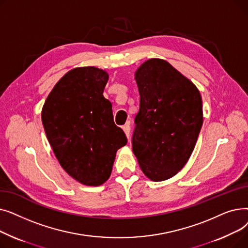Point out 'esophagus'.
<instances>
[{"instance_id":"34e87169","label":"esophagus","mask_w":248,"mask_h":248,"mask_svg":"<svg viewBox=\"0 0 248 248\" xmlns=\"http://www.w3.org/2000/svg\"><path fill=\"white\" fill-rule=\"evenodd\" d=\"M123 129H124V134H125L126 138L129 139V136H131V127H129V122H127V123L123 126Z\"/></svg>"}]
</instances>
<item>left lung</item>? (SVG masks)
<instances>
[{"label":"left lung","mask_w":248,"mask_h":248,"mask_svg":"<svg viewBox=\"0 0 248 248\" xmlns=\"http://www.w3.org/2000/svg\"><path fill=\"white\" fill-rule=\"evenodd\" d=\"M140 110L135 117L133 152L144 174L160 182L185 166L203 124L202 98L188 78L162 59L136 72Z\"/></svg>","instance_id":"left-lung-1"}]
</instances>
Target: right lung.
<instances>
[{"mask_svg": "<svg viewBox=\"0 0 248 248\" xmlns=\"http://www.w3.org/2000/svg\"><path fill=\"white\" fill-rule=\"evenodd\" d=\"M108 80L96 67L74 68L48 95L42 109L47 139L62 168L86 186H98L111 173L116 151L126 145L104 98Z\"/></svg>", "mask_w": 248, "mask_h": 248, "instance_id": "obj_1", "label": "right lung"}]
</instances>
